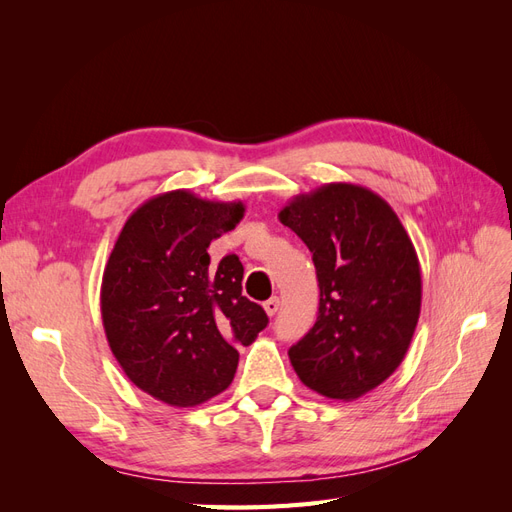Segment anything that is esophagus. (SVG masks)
<instances>
[{
	"instance_id": "34e87169",
	"label": "esophagus",
	"mask_w": 512,
	"mask_h": 512,
	"mask_svg": "<svg viewBox=\"0 0 512 512\" xmlns=\"http://www.w3.org/2000/svg\"><path fill=\"white\" fill-rule=\"evenodd\" d=\"M277 309H280V297H271L269 301H265V312L269 316H275Z\"/></svg>"
}]
</instances>
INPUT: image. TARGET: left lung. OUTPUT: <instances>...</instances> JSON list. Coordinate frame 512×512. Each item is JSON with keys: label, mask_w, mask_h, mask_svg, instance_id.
<instances>
[{"label": "left lung", "mask_w": 512, "mask_h": 512, "mask_svg": "<svg viewBox=\"0 0 512 512\" xmlns=\"http://www.w3.org/2000/svg\"><path fill=\"white\" fill-rule=\"evenodd\" d=\"M312 252L320 303L309 333L288 350L299 380L352 401L404 361L421 314V265L404 224L363 185L327 183L280 211Z\"/></svg>", "instance_id": "left-lung-1"}]
</instances>
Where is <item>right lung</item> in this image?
<instances>
[{"label":"right lung","mask_w":512,"mask_h":512,"mask_svg":"<svg viewBox=\"0 0 512 512\" xmlns=\"http://www.w3.org/2000/svg\"><path fill=\"white\" fill-rule=\"evenodd\" d=\"M241 200L222 203L173 190L123 224L102 275V324L117 363L143 393L194 408L226 391L237 346H250L267 314L241 294L243 265L211 267L207 247L243 220Z\"/></svg>","instance_id":"right-lung-1"}]
</instances>
